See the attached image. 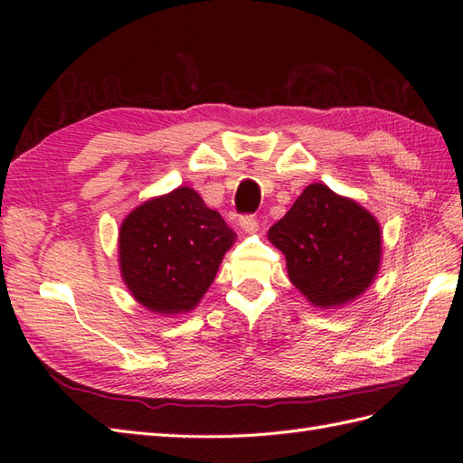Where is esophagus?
Here are the masks:
<instances>
[{
    "instance_id": "obj_1",
    "label": "esophagus",
    "mask_w": 463,
    "mask_h": 463,
    "mask_svg": "<svg viewBox=\"0 0 463 463\" xmlns=\"http://www.w3.org/2000/svg\"><path fill=\"white\" fill-rule=\"evenodd\" d=\"M239 224H241V229L244 232H254L259 229V221H257V216H254V214H242L239 219Z\"/></svg>"
}]
</instances>
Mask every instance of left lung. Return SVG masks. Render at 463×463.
<instances>
[{
	"label": "left lung",
	"mask_w": 463,
	"mask_h": 463,
	"mask_svg": "<svg viewBox=\"0 0 463 463\" xmlns=\"http://www.w3.org/2000/svg\"><path fill=\"white\" fill-rule=\"evenodd\" d=\"M269 241L287 257L294 287L318 308L358 298L380 269L378 221L322 183L302 191L290 211L270 226Z\"/></svg>",
	"instance_id": "1"
}]
</instances>
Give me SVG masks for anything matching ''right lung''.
<instances>
[{
    "instance_id": "1",
    "label": "right lung",
    "mask_w": 463,
    "mask_h": 463,
    "mask_svg": "<svg viewBox=\"0 0 463 463\" xmlns=\"http://www.w3.org/2000/svg\"><path fill=\"white\" fill-rule=\"evenodd\" d=\"M234 234L199 193L179 186L143 203L119 231V264L127 288L159 314L193 310L213 284Z\"/></svg>"
}]
</instances>
